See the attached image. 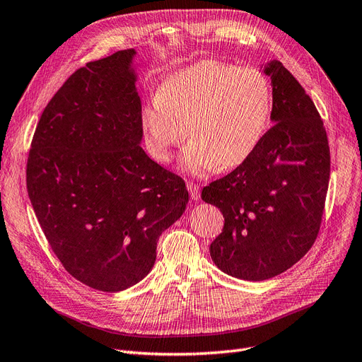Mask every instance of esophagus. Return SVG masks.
I'll use <instances>...</instances> for the list:
<instances>
[{"label":"esophagus","instance_id":"esophagus-1","mask_svg":"<svg viewBox=\"0 0 362 362\" xmlns=\"http://www.w3.org/2000/svg\"><path fill=\"white\" fill-rule=\"evenodd\" d=\"M188 191H189L191 198L197 202V199L199 198V186L194 182H188Z\"/></svg>","mask_w":362,"mask_h":362}]
</instances>
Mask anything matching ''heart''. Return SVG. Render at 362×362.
Returning a JSON list of instances; mask_svg holds the SVG:
<instances>
[{"label":"heart","mask_w":362,"mask_h":362,"mask_svg":"<svg viewBox=\"0 0 362 362\" xmlns=\"http://www.w3.org/2000/svg\"><path fill=\"white\" fill-rule=\"evenodd\" d=\"M272 116L269 78L253 66L202 61L168 76L141 115L146 143L159 163L189 129L180 167L195 176L235 168L258 149ZM189 128L186 129L185 127Z\"/></svg>","instance_id":"heart-1"}]
</instances>
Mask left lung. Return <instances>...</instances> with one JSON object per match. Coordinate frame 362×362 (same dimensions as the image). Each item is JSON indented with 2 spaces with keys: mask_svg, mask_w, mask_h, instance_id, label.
<instances>
[{
  "mask_svg": "<svg viewBox=\"0 0 362 362\" xmlns=\"http://www.w3.org/2000/svg\"><path fill=\"white\" fill-rule=\"evenodd\" d=\"M264 73L272 77L274 125L247 160L202 192L225 218L210 245L213 262L253 282L286 272L309 252L329 182L327 131L312 98L280 61Z\"/></svg>",
  "mask_w": 362,
  "mask_h": 362,
  "instance_id": "8db88e82",
  "label": "left lung"
}]
</instances>
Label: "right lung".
<instances>
[{"label": "right lung", "instance_id": "add662e5", "mask_svg": "<svg viewBox=\"0 0 362 362\" xmlns=\"http://www.w3.org/2000/svg\"><path fill=\"white\" fill-rule=\"evenodd\" d=\"M134 55L119 50L66 78L38 120L26 164L52 250L73 277L104 292L149 274L159 235L189 199L183 179L140 146Z\"/></svg>", "mask_w": 362, "mask_h": 362}]
</instances>
